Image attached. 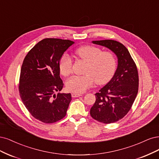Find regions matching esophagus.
I'll return each instance as SVG.
<instances>
[{
	"label": "esophagus",
	"instance_id": "esophagus-1",
	"mask_svg": "<svg viewBox=\"0 0 159 159\" xmlns=\"http://www.w3.org/2000/svg\"><path fill=\"white\" fill-rule=\"evenodd\" d=\"M83 94H79V93H72L71 94V96H72L73 98H76V97H79L80 96H82Z\"/></svg>",
	"mask_w": 159,
	"mask_h": 159
}]
</instances>
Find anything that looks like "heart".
Here are the masks:
<instances>
[{
	"label": "heart",
	"mask_w": 159,
	"mask_h": 159,
	"mask_svg": "<svg viewBox=\"0 0 159 159\" xmlns=\"http://www.w3.org/2000/svg\"><path fill=\"white\" fill-rule=\"evenodd\" d=\"M75 54L86 61L84 75H75L66 82V87L70 92L83 93L96 84H104L111 80L116 69V59L111 52H102L98 47L84 45L75 51ZM60 73L69 76L73 72V61L69 55L63 54L59 63Z\"/></svg>",
	"instance_id": "heart-1"
}]
</instances>
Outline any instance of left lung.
<instances>
[{"label":"left lung","instance_id":"1","mask_svg":"<svg viewBox=\"0 0 159 159\" xmlns=\"http://www.w3.org/2000/svg\"><path fill=\"white\" fill-rule=\"evenodd\" d=\"M93 43L111 50L118 59L113 78L98 93L91 107V117L104 124H111L122 119L132 107L139 89V75L136 64L128 49L115 40L93 41Z\"/></svg>","mask_w":159,"mask_h":159}]
</instances>
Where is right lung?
I'll list each match as a JSON object with an SVG mask.
<instances>
[{
  "label": "right lung",
  "instance_id": "right-lung-1",
  "mask_svg": "<svg viewBox=\"0 0 159 159\" xmlns=\"http://www.w3.org/2000/svg\"><path fill=\"white\" fill-rule=\"evenodd\" d=\"M74 42L45 38L25 56L20 70L19 93L23 104L34 118L52 124L66 116L71 94L55 93L63 87L60 78L61 57Z\"/></svg>",
  "mask_w": 159,
  "mask_h": 159
}]
</instances>
